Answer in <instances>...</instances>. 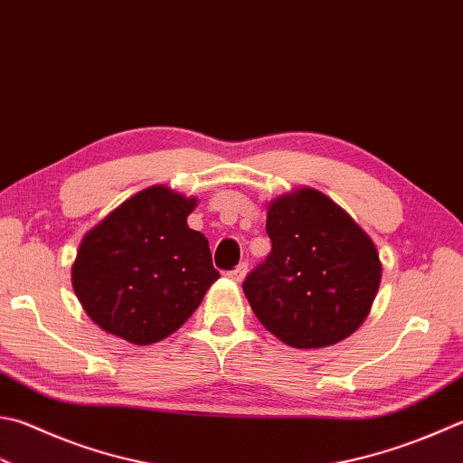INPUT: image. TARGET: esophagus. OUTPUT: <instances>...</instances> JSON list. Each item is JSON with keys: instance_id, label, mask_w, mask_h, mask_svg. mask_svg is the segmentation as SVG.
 <instances>
[{"instance_id": "34e87169", "label": "esophagus", "mask_w": 463, "mask_h": 463, "mask_svg": "<svg viewBox=\"0 0 463 463\" xmlns=\"http://www.w3.org/2000/svg\"><path fill=\"white\" fill-rule=\"evenodd\" d=\"M246 274H248V264H246V261H241V264H238L233 269H230L228 278L233 282H241L243 278H246Z\"/></svg>"}]
</instances>
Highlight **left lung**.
I'll return each mask as SVG.
<instances>
[{"mask_svg":"<svg viewBox=\"0 0 463 463\" xmlns=\"http://www.w3.org/2000/svg\"><path fill=\"white\" fill-rule=\"evenodd\" d=\"M266 232L272 251L243 280L261 325L294 348H322L351 336L381 284L369 235L310 187L274 199Z\"/></svg>","mask_w":463,"mask_h":463,"instance_id":"8db88e82","label":"left lung"}]
</instances>
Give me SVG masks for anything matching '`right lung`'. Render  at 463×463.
Returning a JSON list of instances; mask_svg holds the SVG:
<instances>
[{"mask_svg": "<svg viewBox=\"0 0 463 463\" xmlns=\"http://www.w3.org/2000/svg\"><path fill=\"white\" fill-rule=\"evenodd\" d=\"M197 199L155 185L120 203L84 235L72 288L86 314L133 345L169 336L202 304L220 272L207 238L191 230Z\"/></svg>", "mask_w": 463, "mask_h": 463, "instance_id": "add662e5", "label": "right lung"}]
</instances>
